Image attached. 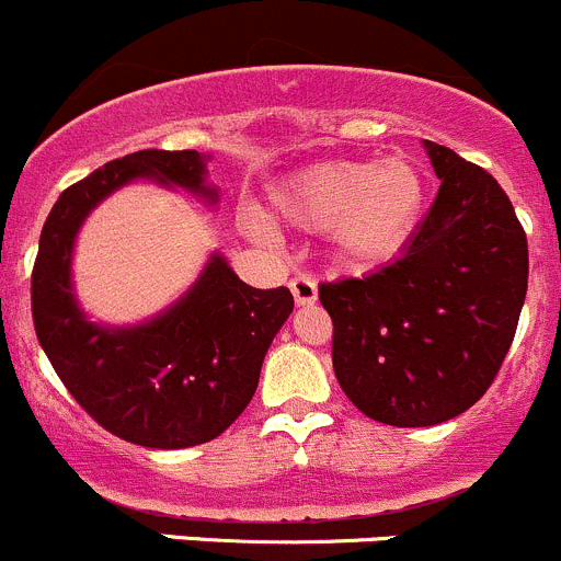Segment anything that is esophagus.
<instances>
[{"mask_svg": "<svg viewBox=\"0 0 561 561\" xmlns=\"http://www.w3.org/2000/svg\"><path fill=\"white\" fill-rule=\"evenodd\" d=\"M288 288H291L299 308H310V305H316V299H319V286H316V280L308 278V275H297V278H291Z\"/></svg>", "mask_w": 561, "mask_h": 561, "instance_id": "obj_1", "label": "esophagus"}]
</instances>
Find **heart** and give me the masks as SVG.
Returning a JSON list of instances; mask_svg holds the SVG:
<instances>
[{
    "mask_svg": "<svg viewBox=\"0 0 561 561\" xmlns=\"http://www.w3.org/2000/svg\"><path fill=\"white\" fill-rule=\"evenodd\" d=\"M424 178L408 159H327L294 172L273 188L275 213L299 229H327L334 256L356 270L389 264L402 253L424 210ZM242 227L267 238L262 213Z\"/></svg>",
    "mask_w": 561,
    "mask_h": 561,
    "instance_id": "obj_1",
    "label": "heart"
}]
</instances>
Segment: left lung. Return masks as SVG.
<instances>
[{
    "label": "left lung",
    "mask_w": 561,
    "mask_h": 561,
    "mask_svg": "<svg viewBox=\"0 0 561 561\" xmlns=\"http://www.w3.org/2000/svg\"><path fill=\"white\" fill-rule=\"evenodd\" d=\"M424 148L440 188L405 253L367 278L319 286L340 389L389 426L443 424L476 405L527 297V234L507 194L451 148Z\"/></svg>",
    "instance_id": "1"
}]
</instances>
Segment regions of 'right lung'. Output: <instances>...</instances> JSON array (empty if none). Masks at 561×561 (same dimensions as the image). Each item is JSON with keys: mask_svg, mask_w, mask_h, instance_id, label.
<instances>
[{"mask_svg": "<svg viewBox=\"0 0 561 561\" xmlns=\"http://www.w3.org/2000/svg\"><path fill=\"white\" fill-rule=\"evenodd\" d=\"M196 151H137L107 161L61 192L39 234L32 319L39 345L80 408L115 437L146 448L213 440L248 408L264 354L291 316L286 286L253 288L213 253L199 280L172 308L137 327L85 319L72 294L80 224L115 188L137 178L181 186L216 205Z\"/></svg>", "mask_w": 561, "mask_h": 561, "instance_id": "add662e5", "label": "right lung"}]
</instances>
